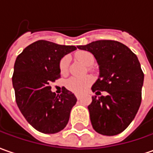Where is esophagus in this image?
<instances>
[{
  "mask_svg": "<svg viewBox=\"0 0 153 153\" xmlns=\"http://www.w3.org/2000/svg\"><path fill=\"white\" fill-rule=\"evenodd\" d=\"M75 96H76L77 100H80L81 99V95L79 94H75Z\"/></svg>",
  "mask_w": 153,
  "mask_h": 153,
  "instance_id": "esophagus-1",
  "label": "esophagus"
}]
</instances>
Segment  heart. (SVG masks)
Returning <instances> with one entry per match:
<instances>
[{
  "mask_svg": "<svg viewBox=\"0 0 153 153\" xmlns=\"http://www.w3.org/2000/svg\"><path fill=\"white\" fill-rule=\"evenodd\" d=\"M76 59L84 63L85 66H91L94 62V56L90 52L87 51H79L75 53ZM68 58L63 57L59 63V69L63 74L68 72ZM93 79L90 76L71 77L66 81L67 89L76 94H82L87 90L92 84Z\"/></svg>",
  "mask_w": 153,
  "mask_h": 153,
  "instance_id": "obj_1",
  "label": "heart"
}]
</instances>
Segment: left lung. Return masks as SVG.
I'll return each instance as SVG.
<instances>
[{
    "label": "left lung",
    "instance_id": "8db88e82",
    "mask_svg": "<svg viewBox=\"0 0 153 153\" xmlns=\"http://www.w3.org/2000/svg\"><path fill=\"white\" fill-rule=\"evenodd\" d=\"M97 61L100 74L93 92L106 91V96L92 97L88 106L94 130L104 136H116L131 124L142 101L144 74L137 55L123 43L99 40L77 46Z\"/></svg>",
    "mask_w": 153,
    "mask_h": 153
}]
</instances>
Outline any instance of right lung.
Here are the masks:
<instances>
[{
  "instance_id": "1",
  "label": "right lung",
  "mask_w": 153,
  "mask_h": 153,
  "mask_svg": "<svg viewBox=\"0 0 153 153\" xmlns=\"http://www.w3.org/2000/svg\"><path fill=\"white\" fill-rule=\"evenodd\" d=\"M76 49L39 40L16 59L12 76L16 101L25 119L40 132L57 133L68 124L76 97L65 88L57 95L49 85L60 76V60Z\"/></svg>"
}]
</instances>
